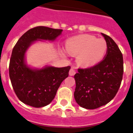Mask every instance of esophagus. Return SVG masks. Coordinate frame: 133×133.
<instances>
[{"label":"esophagus","instance_id":"obj_1","mask_svg":"<svg viewBox=\"0 0 133 133\" xmlns=\"http://www.w3.org/2000/svg\"><path fill=\"white\" fill-rule=\"evenodd\" d=\"M75 73H76V72H75V70L73 69H70V70H69V75L70 76H74L75 75Z\"/></svg>","mask_w":133,"mask_h":133}]
</instances>
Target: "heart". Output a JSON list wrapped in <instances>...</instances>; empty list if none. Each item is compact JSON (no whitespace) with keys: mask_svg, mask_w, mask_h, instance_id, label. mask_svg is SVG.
<instances>
[{"mask_svg":"<svg viewBox=\"0 0 133 133\" xmlns=\"http://www.w3.org/2000/svg\"><path fill=\"white\" fill-rule=\"evenodd\" d=\"M107 49L105 40L89 35L75 36L66 42V50L68 53L78 55L77 61L83 66H90L98 63L103 58Z\"/></svg>","mask_w":133,"mask_h":133,"instance_id":"1","label":"heart"}]
</instances>
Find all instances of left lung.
Returning a JSON list of instances; mask_svg holds the SVG:
<instances>
[{
    "instance_id": "8db88e82",
    "label": "left lung",
    "mask_w": 133,
    "mask_h": 133,
    "mask_svg": "<svg viewBox=\"0 0 133 133\" xmlns=\"http://www.w3.org/2000/svg\"><path fill=\"white\" fill-rule=\"evenodd\" d=\"M107 44L104 59L96 65L78 69L74 97L81 107L95 109L105 105L117 95L123 75V57L117 44L102 33Z\"/></svg>"
}]
</instances>
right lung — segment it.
Returning a JSON list of instances; mask_svg holds the SVG:
<instances>
[{"mask_svg":"<svg viewBox=\"0 0 133 133\" xmlns=\"http://www.w3.org/2000/svg\"><path fill=\"white\" fill-rule=\"evenodd\" d=\"M62 31L43 26L35 27L26 32L14 46L9 63V77L15 94L24 104L36 108L50 104L61 83L69 76L70 66L32 69L26 64L24 59L26 51L35 41H53Z\"/></svg>","mask_w":133,"mask_h":133,"instance_id":"right-lung-1","label":"right lung"}]
</instances>
